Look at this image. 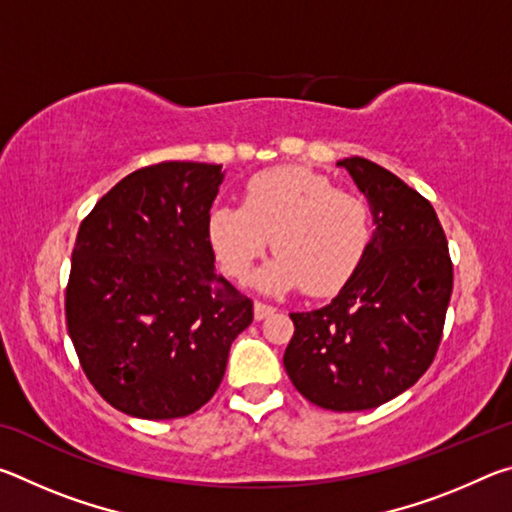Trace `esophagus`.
I'll use <instances>...</instances> for the list:
<instances>
[{
  "label": "esophagus",
  "mask_w": 512,
  "mask_h": 512,
  "mask_svg": "<svg viewBox=\"0 0 512 512\" xmlns=\"http://www.w3.org/2000/svg\"><path fill=\"white\" fill-rule=\"evenodd\" d=\"M273 311H275V307H271V305H264V302H255V318L257 320H264V318H268V316H273Z\"/></svg>",
  "instance_id": "34e87169"
}]
</instances>
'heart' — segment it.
Wrapping results in <instances>:
<instances>
[{"instance_id": "b5f03b06", "label": "heart", "mask_w": 512, "mask_h": 512, "mask_svg": "<svg viewBox=\"0 0 512 512\" xmlns=\"http://www.w3.org/2000/svg\"><path fill=\"white\" fill-rule=\"evenodd\" d=\"M370 235L368 203L302 167L255 173L244 205L221 203L207 214V239L235 280H244L273 237L280 253L257 275L264 291H339L366 257Z\"/></svg>"}]
</instances>
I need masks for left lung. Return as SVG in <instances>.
<instances>
[{"label": "left lung", "instance_id": "8db88e82", "mask_svg": "<svg viewBox=\"0 0 512 512\" xmlns=\"http://www.w3.org/2000/svg\"><path fill=\"white\" fill-rule=\"evenodd\" d=\"M366 196L372 223L361 266L329 305L291 314L284 368L311 404L368 411L431 366L452 298V259L427 198L366 158L339 162Z\"/></svg>", "mask_w": 512, "mask_h": 512}]
</instances>
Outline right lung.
<instances>
[{
    "label": "right lung",
    "mask_w": 512,
    "mask_h": 512,
    "mask_svg": "<svg viewBox=\"0 0 512 512\" xmlns=\"http://www.w3.org/2000/svg\"><path fill=\"white\" fill-rule=\"evenodd\" d=\"M221 164L133 171L81 223L65 293L69 339L99 395L142 420L201 409L253 302L216 273L207 214Z\"/></svg>",
    "instance_id": "1"
}]
</instances>
